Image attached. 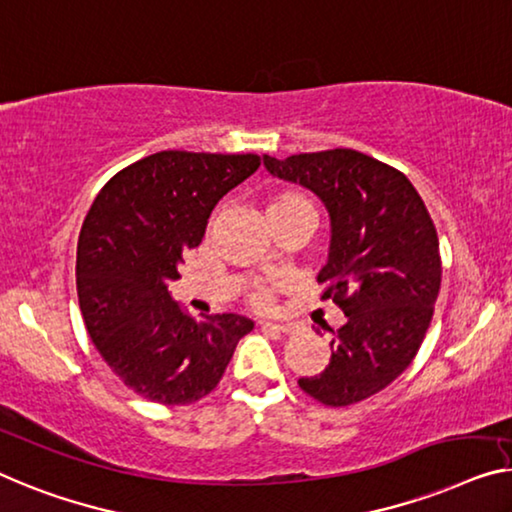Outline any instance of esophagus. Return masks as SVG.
Segmentation results:
<instances>
[{
    "instance_id": "esophagus-1",
    "label": "esophagus",
    "mask_w": 512,
    "mask_h": 512,
    "mask_svg": "<svg viewBox=\"0 0 512 512\" xmlns=\"http://www.w3.org/2000/svg\"><path fill=\"white\" fill-rule=\"evenodd\" d=\"M259 326L266 331H278V333H292L296 329L294 324H276V322H259Z\"/></svg>"
}]
</instances>
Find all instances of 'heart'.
<instances>
[{"mask_svg": "<svg viewBox=\"0 0 512 512\" xmlns=\"http://www.w3.org/2000/svg\"><path fill=\"white\" fill-rule=\"evenodd\" d=\"M296 213H305V216H312L310 202L305 200L299 190L282 188V190H276V193H271L269 197H266V207H264L266 223H269V220L296 216ZM255 305H259V308L269 305V294H266V292L255 294Z\"/></svg>", "mask_w": 512, "mask_h": 512, "instance_id": "b5f03b06", "label": "heart"}]
</instances>
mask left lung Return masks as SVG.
Returning a JSON list of instances; mask_svg holds the SVG:
<instances>
[{"label": "left lung", "instance_id": "8db88e82", "mask_svg": "<svg viewBox=\"0 0 512 512\" xmlns=\"http://www.w3.org/2000/svg\"><path fill=\"white\" fill-rule=\"evenodd\" d=\"M264 167L329 211V259L317 282L347 317L329 365L299 386L329 407L361 402L409 368L432 322L441 257L430 213L400 170L354 149L264 156Z\"/></svg>", "mask_w": 512, "mask_h": 512}]
</instances>
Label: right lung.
<instances>
[{
  "mask_svg": "<svg viewBox=\"0 0 512 512\" xmlns=\"http://www.w3.org/2000/svg\"><path fill=\"white\" fill-rule=\"evenodd\" d=\"M257 167L255 154L158 151L114 174L91 204L75 262L82 319L114 375L142 398L209 395L253 331L234 312L188 317L167 287L213 207Z\"/></svg>",
  "mask_w": 512,
  "mask_h": 512,
  "instance_id": "right-lung-1",
  "label": "right lung"
}]
</instances>
